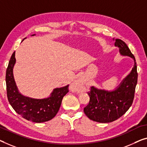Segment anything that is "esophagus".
Returning a JSON list of instances; mask_svg holds the SVG:
<instances>
[{
  "label": "esophagus",
  "instance_id": "1",
  "mask_svg": "<svg viewBox=\"0 0 147 147\" xmlns=\"http://www.w3.org/2000/svg\"><path fill=\"white\" fill-rule=\"evenodd\" d=\"M81 86V82L80 81H76L74 84L72 85V88L74 90H78Z\"/></svg>",
  "mask_w": 147,
  "mask_h": 147
}]
</instances>
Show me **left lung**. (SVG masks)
<instances>
[{"instance_id": "obj_1", "label": "left lung", "mask_w": 147, "mask_h": 147, "mask_svg": "<svg viewBox=\"0 0 147 147\" xmlns=\"http://www.w3.org/2000/svg\"><path fill=\"white\" fill-rule=\"evenodd\" d=\"M113 40L115 47H119L120 54L133 59L135 64L131 73L114 90L108 91L92 86L88 92L90 101L84 108V112L90 119L103 123L114 121L129 109L137 83L138 73L134 55L123 41L119 39Z\"/></svg>"}]
</instances>
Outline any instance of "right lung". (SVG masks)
I'll return each mask as SVG.
<instances>
[{
  "label": "right lung",
  "instance_id": "obj_1",
  "mask_svg": "<svg viewBox=\"0 0 147 147\" xmlns=\"http://www.w3.org/2000/svg\"><path fill=\"white\" fill-rule=\"evenodd\" d=\"M15 63L14 51L11 56L6 73V92L11 106L17 113L28 121L43 123L51 120L57 113L63 98L69 92V85L55 88L49 97L43 99L23 96L18 92L13 76Z\"/></svg>",
  "mask_w": 147,
  "mask_h": 147
}]
</instances>
